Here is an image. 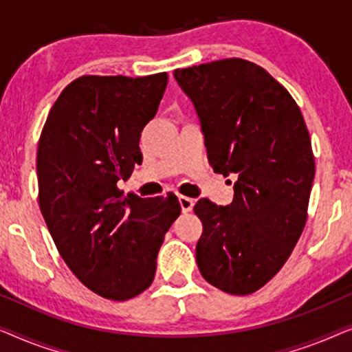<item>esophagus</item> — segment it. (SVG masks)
<instances>
[{
  "instance_id": "obj_1",
  "label": "esophagus",
  "mask_w": 352,
  "mask_h": 352,
  "mask_svg": "<svg viewBox=\"0 0 352 352\" xmlns=\"http://www.w3.org/2000/svg\"><path fill=\"white\" fill-rule=\"evenodd\" d=\"M179 205H181L182 213H189V211H192V208H194V199L179 195Z\"/></svg>"
}]
</instances>
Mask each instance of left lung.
<instances>
[{
  "instance_id": "1",
  "label": "left lung",
  "mask_w": 352,
  "mask_h": 352,
  "mask_svg": "<svg viewBox=\"0 0 352 352\" xmlns=\"http://www.w3.org/2000/svg\"><path fill=\"white\" fill-rule=\"evenodd\" d=\"M199 115L208 162L234 173V200L194 206L204 224L201 276L230 295H250L280 271L305 229L316 163L305 118L263 67L223 59L176 69Z\"/></svg>"
}]
</instances>
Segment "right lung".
<instances>
[{"label":"right lung","mask_w":352,"mask_h":352,"mask_svg":"<svg viewBox=\"0 0 352 352\" xmlns=\"http://www.w3.org/2000/svg\"><path fill=\"white\" fill-rule=\"evenodd\" d=\"M166 83V72L80 76L52 105L38 142V201L57 252L107 300L151 287L158 250L181 214L176 195L141 199L117 186L142 162L139 139Z\"/></svg>","instance_id":"1"}]
</instances>
